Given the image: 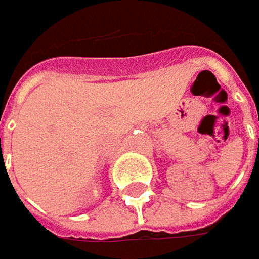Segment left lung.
I'll return each instance as SVG.
<instances>
[{
	"instance_id": "1",
	"label": "left lung",
	"mask_w": 259,
	"mask_h": 259,
	"mask_svg": "<svg viewBox=\"0 0 259 259\" xmlns=\"http://www.w3.org/2000/svg\"><path fill=\"white\" fill-rule=\"evenodd\" d=\"M258 145H259V144H258Z\"/></svg>"
}]
</instances>
